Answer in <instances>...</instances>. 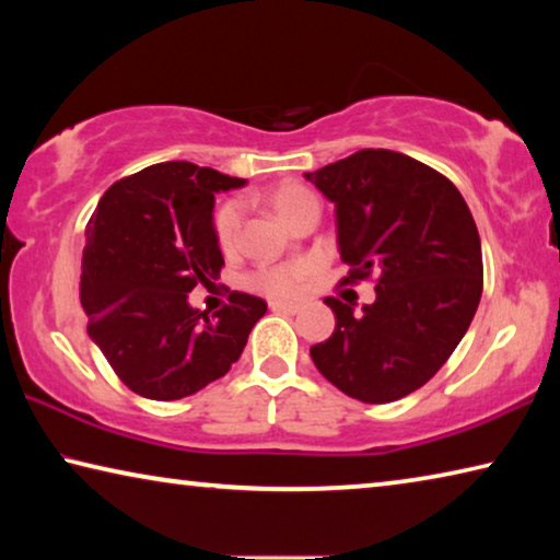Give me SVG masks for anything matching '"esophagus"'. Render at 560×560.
Segmentation results:
<instances>
[{"label":"esophagus","instance_id":"1","mask_svg":"<svg viewBox=\"0 0 560 560\" xmlns=\"http://www.w3.org/2000/svg\"><path fill=\"white\" fill-rule=\"evenodd\" d=\"M269 308L277 311V314H299L301 303H296V301H271Z\"/></svg>","mask_w":560,"mask_h":560}]
</instances>
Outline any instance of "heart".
I'll use <instances>...</instances> for the list:
<instances>
[{"mask_svg":"<svg viewBox=\"0 0 560 560\" xmlns=\"http://www.w3.org/2000/svg\"><path fill=\"white\" fill-rule=\"evenodd\" d=\"M269 202L281 220L291 226V222L296 220L306 207L316 205V197L311 195L306 187L287 183L273 189L269 195ZM240 226H242V205L236 200L224 202L214 214V236L224 252H230L236 244ZM306 277H308L306 264H289V267H273V269L259 271L257 277H254V283H257L261 291L271 293V296H289V293L301 289V283L306 281Z\"/></svg>","mask_w":560,"mask_h":560,"instance_id":"1","label":"heart"}]
</instances>
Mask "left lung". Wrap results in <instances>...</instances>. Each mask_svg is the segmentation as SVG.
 <instances>
[{
	"label": "left lung",
	"mask_w": 560,
	"mask_h": 560,
	"mask_svg": "<svg viewBox=\"0 0 560 560\" xmlns=\"http://www.w3.org/2000/svg\"><path fill=\"white\" fill-rule=\"evenodd\" d=\"M306 179L336 207L340 259L353 267L346 281L377 273L360 314L326 299L336 330L311 358L360 402L400 400L447 363L477 314V224L447 177L393 150H358Z\"/></svg>",
	"instance_id": "1"
}]
</instances>
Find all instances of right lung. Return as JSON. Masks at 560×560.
Instances as JSON below:
<instances>
[{"label":"right lung","mask_w":560,"mask_h":560,"mask_svg":"<svg viewBox=\"0 0 560 560\" xmlns=\"http://www.w3.org/2000/svg\"><path fill=\"white\" fill-rule=\"evenodd\" d=\"M244 185L185 160L158 163L110 185L91 217L81 259L89 338L148 400H179L222 377L267 314L249 293H232L212 318L187 296L224 264L214 195Z\"/></svg>","instance_id":"add662e5"}]
</instances>
